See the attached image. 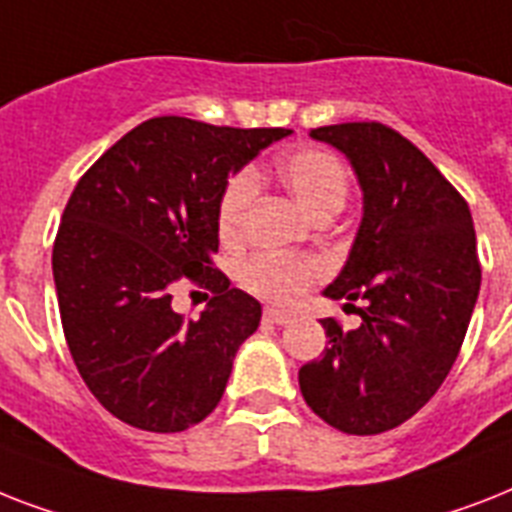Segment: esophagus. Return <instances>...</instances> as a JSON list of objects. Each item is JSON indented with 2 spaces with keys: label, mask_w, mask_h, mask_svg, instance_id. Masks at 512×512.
<instances>
[{
  "label": "esophagus",
  "mask_w": 512,
  "mask_h": 512,
  "mask_svg": "<svg viewBox=\"0 0 512 512\" xmlns=\"http://www.w3.org/2000/svg\"><path fill=\"white\" fill-rule=\"evenodd\" d=\"M264 322H269V325H290L293 314L280 312V309H264Z\"/></svg>",
  "instance_id": "esophagus-1"
}]
</instances>
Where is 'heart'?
I'll list each match as a JSON object with an SVG mask.
<instances>
[{"label":"heart","instance_id":"b5f03b06","mask_svg":"<svg viewBox=\"0 0 512 512\" xmlns=\"http://www.w3.org/2000/svg\"><path fill=\"white\" fill-rule=\"evenodd\" d=\"M277 177L293 195L306 214H338L349 198V174L333 153L322 147H301L277 158ZM256 195V179L251 171H237L224 185L216 206V227L224 240L240 235L243 219ZM320 275L317 261L282 256V253H259L243 264L240 282L245 288L269 301L288 304L301 290Z\"/></svg>","mask_w":512,"mask_h":512}]
</instances>
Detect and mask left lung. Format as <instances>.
<instances>
[{"instance_id": "8db88e82", "label": "left lung", "mask_w": 512, "mask_h": 512, "mask_svg": "<svg viewBox=\"0 0 512 512\" xmlns=\"http://www.w3.org/2000/svg\"><path fill=\"white\" fill-rule=\"evenodd\" d=\"M346 155L362 222L322 296L362 300L357 330L322 320L325 354L298 370L314 415L354 436L391 431L431 399L455 365L481 288L473 216L418 147L375 121L312 129Z\"/></svg>"}]
</instances>
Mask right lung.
<instances>
[{
  "instance_id": "right-lung-1",
  "label": "right lung",
  "mask_w": 512,
  "mask_h": 512,
  "mask_svg": "<svg viewBox=\"0 0 512 512\" xmlns=\"http://www.w3.org/2000/svg\"><path fill=\"white\" fill-rule=\"evenodd\" d=\"M288 134L150 118L79 179L52 248L57 306L81 378L118 420L177 433L222 399L261 304L211 267L216 206L227 179ZM185 276L215 293L198 321L170 309Z\"/></svg>"
}]
</instances>
